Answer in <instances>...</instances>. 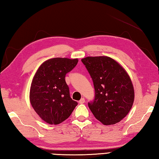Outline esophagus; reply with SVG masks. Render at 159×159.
<instances>
[{
	"instance_id": "esophagus-1",
	"label": "esophagus",
	"mask_w": 159,
	"mask_h": 159,
	"mask_svg": "<svg viewBox=\"0 0 159 159\" xmlns=\"http://www.w3.org/2000/svg\"><path fill=\"white\" fill-rule=\"evenodd\" d=\"M84 102H85V99L84 98H81V100L79 101V103L80 104H84Z\"/></svg>"
}]
</instances>
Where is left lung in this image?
I'll list each match as a JSON object with an SVG mask.
<instances>
[{
  "label": "left lung",
  "mask_w": 159,
  "mask_h": 159,
  "mask_svg": "<svg viewBox=\"0 0 159 159\" xmlns=\"http://www.w3.org/2000/svg\"><path fill=\"white\" fill-rule=\"evenodd\" d=\"M93 82L95 99L88 103L95 118L104 125L122 120L132 107L134 89L122 66L107 56L82 59Z\"/></svg>",
  "instance_id": "obj_1"
}]
</instances>
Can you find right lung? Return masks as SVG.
Listing matches in <instances>:
<instances>
[{
    "mask_svg": "<svg viewBox=\"0 0 159 159\" xmlns=\"http://www.w3.org/2000/svg\"><path fill=\"white\" fill-rule=\"evenodd\" d=\"M78 59L56 57L44 61L33 77L30 101L39 116L50 125H58L70 116L77 102L70 97L65 80Z\"/></svg>",
    "mask_w": 159,
    "mask_h": 159,
    "instance_id": "1",
    "label": "right lung"
}]
</instances>
